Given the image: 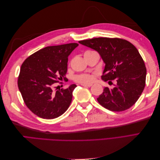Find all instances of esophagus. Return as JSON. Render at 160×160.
Masks as SVG:
<instances>
[{"label": "esophagus", "instance_id": "esophagus-1", "mask_svg": "<svg viewBox=\"0 0 160 160\" xmlns=\"http://www.w3.org/2000/svg\"><path fill=\"white\" fill-rule=\"evenodd\" d=\"M81 85L83 86V87H91V86H92V84H85V83H82Z\"/></svg>", "mask_w": 160, "mask_h": 160}]
</instances>
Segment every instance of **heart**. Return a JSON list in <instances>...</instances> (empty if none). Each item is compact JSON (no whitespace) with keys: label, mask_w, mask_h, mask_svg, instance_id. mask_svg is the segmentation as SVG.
<instances>
[{"label":"heart","mask_w":160,"mask_h":160,"mask_svg":"<svg viewBox=\"0 0 160 160\" xmlns=\"http://www.w3.org/2000/svg\"><path fill=\"white\" fill-rule=\"evenodd\" d=\"M76 82L81 83H89L94 80V75L93 74H81L77 75L74 77Z\"/></svg>","instance_id":"1"}]
</instances>
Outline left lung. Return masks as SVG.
Here are the masks:
<instances>
[{"label": "left lung", "mask_w": 160, "mask_h": 160, "mask_svg": "<svg viewBox=\"0 0 160 160\" xmlns=\"http://www.w3.org/2000/svg\"><path fill=\"white\" fill-rule=\"evenodd\" d=\"M79 42L99 53L105 64L101 79L116 82L113 89L104 88L98 98L99 103L113 111L133 105L142 93L146 79V67L136 47L119 38L99 37Z\"/></svg>", "instance_id": "8db88e82"}]
</instances>
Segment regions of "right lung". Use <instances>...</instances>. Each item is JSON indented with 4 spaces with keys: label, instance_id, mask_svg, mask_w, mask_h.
<instances>
[{
    "label": "right lung",
    "instance_id": "add662e5",
    "mask_svg": "<svg viewBox=\"0 0 160 160\" xmlns=\"http://www.w3.org/2000/svg\"><path fill=\"white\" fill-rule=\"evenodd\" d=\"M78 45L69 43L47 47L30 55L22 64L18 89L27 107L38 117L55 119L69 108L77 85L56 91L54 88L57 83L67 80L68 57Z\"/></svg>",
    "mask_w": 160,
    "mask_h": 160
}]
</instances>
